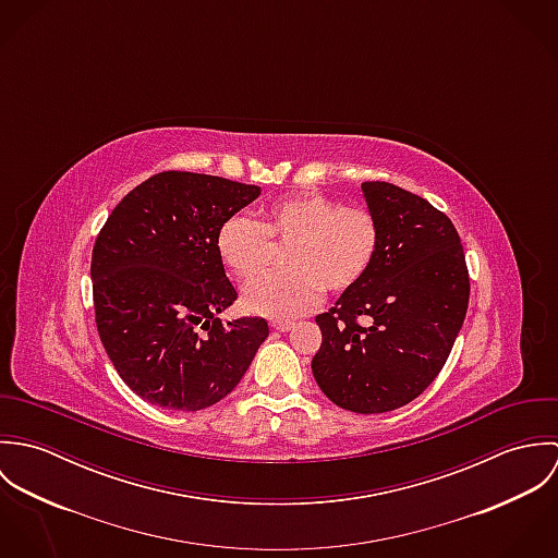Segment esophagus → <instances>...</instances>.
Masks as SVG:
<instances>
[{
    "mask_svg": "<svg viewBox=\"0 0 558 558\" xmlns=\"http://www.w3.org/2000/svg\"><path fill=\"white\" fill-rule=\"evenodd\" d=\"M270 326H272L275 330H279V332H286V330L292 328V322H290V319H270Z\"/></svg>",
    "mask_w": 558,
    "mask_h": 558,
    "instance_id": "1",
    "label": "esophagus"
}]
</instances>
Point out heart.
I'll use <instances>...</instances> for the list:
<instances>
[{
    "label": "heart",
    "instance_id": "obj_1",
    "mask_svg": "<svg viewBox=\"0 0 558 558\" xmlns=\"http://www.w3.org/2000/svg\"><path fill=\"white\" fill-rule=\"evenodd\" d=\"M288 245L289 268L266 278L274 246ZM380 246V223L365 206H343L322 193L279 199L257 223L234 215L217 232V251L244 283V305L262 316L292 318L310 312L319 294H343L369 272Z\"/></svg>",
    "mask_w": 558,
    "mask_h": 558
}]
</instances>
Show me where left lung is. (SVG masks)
I'll return each instance as SVG.
<instances>
[{"instance_id":"left-lung-1","label":"left lung","mask_w":558,"mask_h":558,"mask_svg":"<svg viewBox=\"0 0 558 558\" xmlns=\"http://www.w3.org/2000/svg\"><path fill=\"white\" fill-rule=\"evenodd\" d=\"M361 189L380 223L378 255L316 318L322 345L312 372L339 408L380 414L418 398L440 374L466 318L471 279L445 213L391 182Z\"/></svg>"}]
</instances>
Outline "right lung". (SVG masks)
Here are the masks:
<instances>
[{
  "mask_svg": "<svg viewBox=\"0 0 558 558\" xmlns=\"http://www.w3.org/2000/svg\"><path fill=\"white\" fill-rule=\"evenodd\" d=\"M259 195L228 178L160 171L111 210L92 251L100 341L131 391L195 412L234 391L268 337L264 318H217L239 299L219 228Z\"/></svg>",
  "mask_w": 558,
  "mask_h": 558,
  "instance_id": "obj_1",
  "label": "right lung"
}]
</instances>
